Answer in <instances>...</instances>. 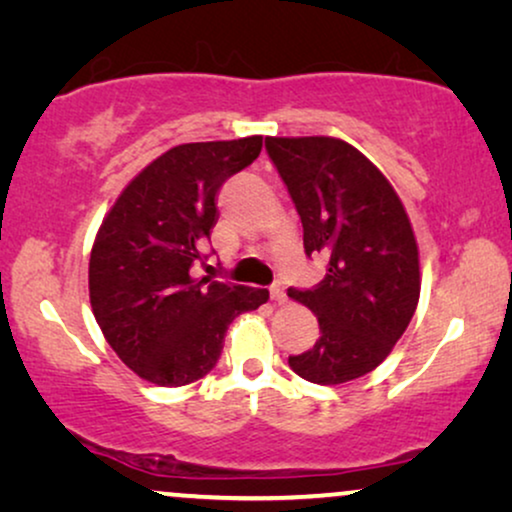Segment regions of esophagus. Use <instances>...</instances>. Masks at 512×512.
Listing matches in <instances>:
<instances>
[{
	"mask_svg": "<svg viewBox=\"0 0 512 512\" xmlns=\"http://www.w3.org/2000/svg\"><path fill=\"white\" fill-rule=\"evenodd\" d=\"M270 298L275 300L277 305H284L286 303V289H284L282 282H275V284L270 286Z\"/></svg>",
	"mask_w": 512,
	"mask_h": 512,
	"instance_id": "1",
	"label": "esophagus"
}]
</instances>
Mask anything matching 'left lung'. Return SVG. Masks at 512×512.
<instances>
[{"label": "left lung", "instance_id": "8db88e82", "mask_svg": "<svg viewBox=\"0 0 512 512\" xmlns=\"http://www.w3.org/2000/svg\"><path fill=\"white\" fill-rule=\"evenodd\" d=\"M265 149L303 221L305 254L328 258L314 289H289L321 328L289 366L314 384L352 382L387 359L417 310L422 277L408 212L389 179L342 139L265 137Z\"/></svg>", "mask_w": 512, "mask_h": 512}]
</instances>
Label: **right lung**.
<instances>
[{"mask_svg": "<svg viewBox=\"0 0 512 512\" xmlns=\"http://www.w3.org/2000/svg\"><path fill=\"white\" fill-rule=\"evenodd\" d=\"M263 137L179 144L144 167L104 216L88 265L90 307L125 366L158 387H184L219 361L237 314L270 293L195 279L223 181L254 163Z\"/></svg>", "mask_w": 512, "mask_h": 512, "instance_id": "right-lung-1", "label": "right lung"}]
</instances>
